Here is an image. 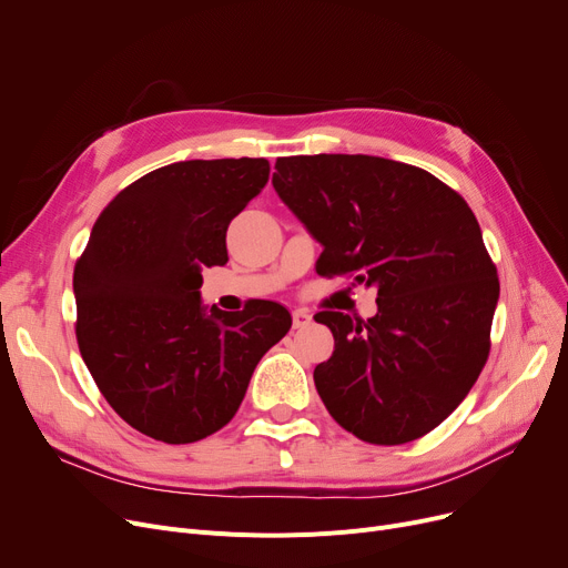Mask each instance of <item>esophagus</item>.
Segmentation results:
<instances>
[{
  "instance_id": "1",
  "label": "esophagus",
  "mask_w": 568,
  "mask_h": 568,
  "mask_svg": "<svg viewBox=\"0 0 568 568\" xmlns=\"http://www.w3.org/2000/svg\"><path fill=\"white\" fill-rule=\"evenodd\" d=\"M311 320H313V315H311L308 311H304V308H296V311L292 313V324H294V329H304L306 324H311Z\"/></svg>"
}]
</instances>
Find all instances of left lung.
<instances>
[{
    "label": "left lung",
    "mask_w": 568,
    "mask_h": 568,
    "mask_svg": "<svg viewBox=\"0 0 568 568\" xmlns=\"http://www.w3.org/2000/svg\"><path fill=\"white\" fill-rule=\"evenodd\" d=\"M272 184L320 242L317 272L377 290L368 322L315 315L334 334L313 373L324 407L371 444L430 433L490 349L499 281L471 209L430 172L366 154L278 159Z\"/></svg>",
    "instance_id": "left-lung-1"
}]
</instances>
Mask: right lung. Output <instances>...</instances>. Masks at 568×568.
Wrapping results in <instances>:
<instances>
[{"label":"right lung","instance_id":"1","mask_svg":"<svg viewBox=\"0 0 568 568\" xmlns=\"http://www.w3.org/2000/svg\"><path fill=\"white\" fill-rule=\"evenodd\" d=\"M268 161H179L140 176L99 216L73 272L75 336L110 407L165 444L221 430L262 356L292 326L274 302L204 306L202 268L225 264L230 221Z\"/></svg>","mask_w":568,"mask_h":568}]
</instances>
